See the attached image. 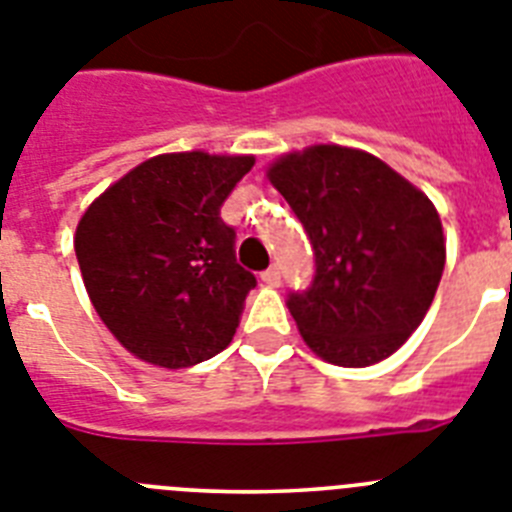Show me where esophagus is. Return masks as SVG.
<instances>
[{
    "label": "esophagus",
    "instance_id": "esophagus-1",
    "mask_svg": "<svg viewBox=\"0 0 512 512\" xmlns=\"http://www.w3.org/2000/svg\"><path fill=\"white\" fill-rule=\"evenodd\" d=\"M263 283H268V286H281V268L278 265H270L268 270H263Z\"/></svg>",
    "mask_w": 512,
    "mask_h": 512
}]
</instances>
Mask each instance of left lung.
<instances>
[{
  "label": "left lung",
  "instance_id": "obj_1",
  "mask_svg": "<svg viewBox=\"0 0 512 512\" xmlns=\"http://www.w3.org/2000/svg\"><path fill=\"white\" fill-rule=\"evenodd\" d=\"M304 226L315 276L289 312L325 362L369 367L419 328L440 286L445 239L435 205L362 150L315 145L268 171Z\"/></svg>",
  "mask_w": 512,
  "mask_h": 512
}]
</instances>
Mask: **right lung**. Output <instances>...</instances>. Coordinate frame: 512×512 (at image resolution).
Masks as SVG:
<instances>
[{"label":"right lung","instance_id":"1","mask_svg":"<svg viewBox=\"0 0 512 512\" xmlns=\"http://www.w3.org/2000/svg\"><path fill=\"white\" fill-rule=\"evenodd\" d=\"M252 156L169 153L140 163L77 223L75 255L98 317L137 359L182 369L231 343L257 278L236 263L223 200Z\"/></svg>","mask_w":512,"mask_h":512}]
</instances>
